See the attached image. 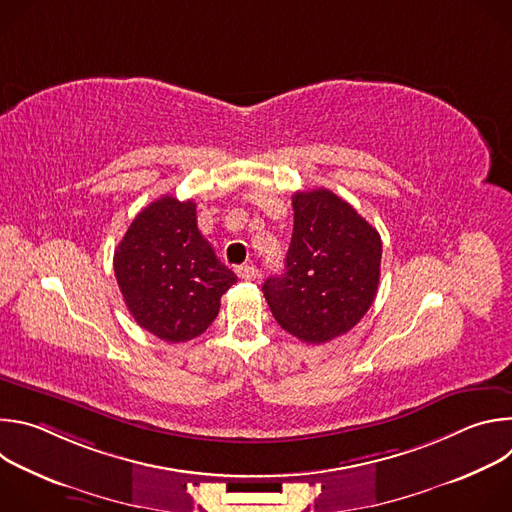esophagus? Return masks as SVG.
Wrapping results in <instances>:
<instances>
[{"label":"esophagus","instance_id":"1","mask_svg":"<svg viewBox=\"0 0 512 512\" xmlns=\"http://www.w3.org/2000/svg\"><path fill=\"white\" fill-rule=\"evenodd\" d=\"M237 275L243 281H255L259 277V269L255 265H241V267H237Z\"/></svg>","mask_w":512,"mask_h":512}]
</instances>
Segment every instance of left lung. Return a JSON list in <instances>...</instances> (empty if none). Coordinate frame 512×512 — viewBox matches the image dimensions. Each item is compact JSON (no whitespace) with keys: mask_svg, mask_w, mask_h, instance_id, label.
Here are the masks:
<instances>
[{"mask_svg":"<svg viewBox=\"0 0 512 512\" xmlns=\"http://www.w3.org/2000/svg\"><path fill=\"white\" fill-rule=\"evenodd\" d=\"M294 235L281 275L263 283L277 324L308 344H324L369 312L381 277V235L326 188L296 192Z\"/></svg>","mask_w":512,"mask_h":512,"instance_id":"8db88e82","label":"left lung"}]
</instances>
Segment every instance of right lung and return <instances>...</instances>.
<instances>
[{"instance_id":"obj_1","label":"right lung","mask_w":512,"mask_h":512,"mask_svg":"<svg viewBox=\"0 0 512 512\" xmlns=\"http://www.w3.org/2000/svg\"><path fill=\"white\" fill-rule=\"evenodd\" d=\"M113 269L133 320L166 342L200 336L237 275L196 225V202L162 196L145 206L115 249Z\"/></svg>"}]
</instances>
